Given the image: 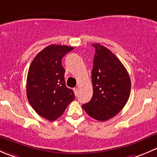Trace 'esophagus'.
<instances>
[{
	"instance_id": "esophagus-1",
	"label": "esophagus",
	"mask_w": 157,
	"mask_h": 157,
	"mask_svg": "<svg viewBox=\"0 0 157 157\" xmlns=\"http://www.w3.org/2000/svg\"><path fill=\"white\" fill-rule=\"evenodd\" d=\"M74 94H75V95L77 96V94H78L79 89H78V88H74Z\"/></svg>"
}]
</instances>
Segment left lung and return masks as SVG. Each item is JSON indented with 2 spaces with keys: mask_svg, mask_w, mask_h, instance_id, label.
<instances>
[{
  "mask_svg": "<svg viewBox=\"0 0 157 157\" xmlns=\"http://www.w3.org/2000/svg\"><path fill=\"white\" fill-rule=\"evenodd\" d=\"M92 46L95 48L91 76L93 97L83 108L94 119L106 121L127 103L131 82L125 67L111 51L100 44Z\"/></svg>",
  "mask_w": 157,
  "mask_h": 157,
  "instance_id": "obj_1",
  "label": "left lung"
}]
</instances>
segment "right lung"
<instances>
[{
	"label": "right lung",
	"mask_w": 157,
	"mask_h": 157,
	"mask_svg": "<svg viewBox=\"0 0 157 157\" xmlns=\"http://www.w3.org/2000/svg\"><path fill=\"white\" fill-rule=\"evenodd\" d=\"M74 48L52 44L36 54L27 78L28 101L38 115L49 121L61 117L68 104L74 100V93L66 86L62 58Z\"/></svg>",
	"instance_id": "obj_1"
}]
</instances>
